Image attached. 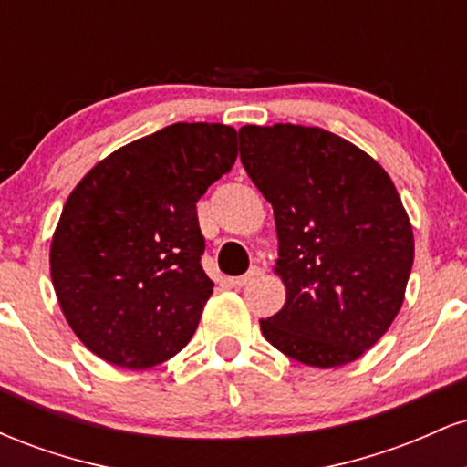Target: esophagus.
I'll list each match as a JSON object with an SVG mask.
<instances>
[{
  "instance_id": "34e87169",
  "label": "esophagus",
  "mask_w": 467,
  "mask_h": 467,
  "mask_svg": "<svg viewBox=\"0 0 467 467\" xmlns=\"http://www.w3.org/2000/svg\"><path fill=\"white\" fill-rule=\"evenodd\" d=\"M261 275V267H256V265H252L248 272H245L244 276H237V278H228V283L233 287H244V285H248V283H252L254 281L256 276Z\"/></svg>"
}]
</instances>
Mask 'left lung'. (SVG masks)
Segmentation results:
<instances>
[{
	"label": "left lung",
	"mask_w": 467,
	"mask_h": 467,
	"mask_svg": "<svg viewBox=\"0 0 467 467\" xmlns=\"http://www.w3.org/2000/svg\"><path fill=\"white\" fill-rule=\"evenodd\" d=\"M241 162L275 208L285 305L261 318L272 347L316 368L371 349L404 303L415 237L382 164L320 127L239 130Z\"/></svg>",
	"instance_id": "left-lung-1"
}]
</instances>
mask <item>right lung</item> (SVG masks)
<instances>
[{"label":"right lung","mask_w":467,"mask_h":467,"mask_svg":"<svg viewBox=\"0 0 467 467\" xmlns=\"http://www.w3.org/2000/svg\"><path fill=\"white\" fill-rule=\"evenodd\" d=\"M237 131L175 122L116 149L69 192L50 276L77 337L142 371L189 345L215 283L200 264V197L233 169Z\"/></svg>","instance_id":"right-lung-1"}]
</instances>
